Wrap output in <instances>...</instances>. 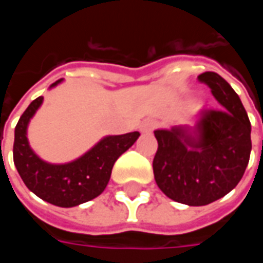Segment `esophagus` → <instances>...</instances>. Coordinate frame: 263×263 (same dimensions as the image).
Masks as SVG:
<instances>
[{
    "instance_id": "34e87169",
    "label": "esophagus",
    "mask_w": 263,
    "mask_h": 263,
    "mask_svg": "<svg viewBox=\"0 0 263 263\" xmlns=\"http://www.w3.org/2000/svg\"><path fill=\"white\" fill-rule=\"evenodd\" d=\"M156 125H158V124H156V121L145 120L142 124H141V126H139V128H141V131L145 132V134H149V132L154 131L155 128H156Z\"/></svg>"
}]
</instances>
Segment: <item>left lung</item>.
<instances>
[{"label":"left lung","instance_id":"8db88e82","mask_svg":"<svg viewBox=\"0 0 263 263\" xmlns=\"http://www.w3.org/2000/svg\"><path fill=\"white\" fill-rule=\"evenodd\" d=\"M222 108L203 109L193 128L156 129V184L177 203L205 205L224 197L242 179L252 149L251 122L241 100L220 74L198 76Z\"/></svg>","mask_w":263,"mask_h":263}]
</instances>
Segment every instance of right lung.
<instances>
[{
  "mask_svg": "<svg viewBox=\"0 0 263 263\" xmlns=\"http://www.w3.org/2000/svg\"><path fill=\"white\" fill-rule=\"evenodd\" d=\"M62 79L50 87L59 84ZM43 97L33 100L15 126L14 163L21 179L32 193L59 207H74L103 193L115 160L131 148L139 132L103 138L79 159L65 165L45 162L32 151L26 138L29 121L41 107Z\"/></svg>",
  "mask_w": 263,
  "mask_h": 263,
  "instance_id": "obj_1",
  "label": "right lung"
}]
</instances>
